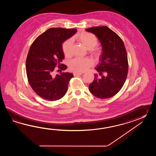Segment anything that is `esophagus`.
I'll use <instances>...</instances> for the list:
<instances>
[{
	"label": "esophagus",
	"mask_w": 156,
	"mask_h": 156,
	"mask_svg": "<svg viewBox=\"0 0 156 156\" xmlns=\"http://www.w3.org/2000/svg\"><path fill=\"white\" fill-rule=\"evenodd\" d=\"M73 76H80L81 75H83V73H73Z\"/></svg>",
	"instance_id": "34e87169"
}]
</instances>
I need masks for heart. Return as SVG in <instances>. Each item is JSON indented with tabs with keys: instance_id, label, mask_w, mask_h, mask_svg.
Segmentation results:
<instances>
[{
	"instance_id": "b5f03b06",
	"label": "heart",
	"mask_w": 156,
	"mask_h": 156,
	"mask_svg": "<svg viewBox=\"0 0 156 156\" xmlns=\"http://www.w3.org/2000/svg\"><path fill=\"white\" fill-rule=\"evenodd\" d=\"M77 41L81 43L86 50H90V53L96 60H99L102 57L103 51L99 48H94L98 44L96 36L92 33L83 32L76 36ZM72 40L67 39L62 44V50L65 56L68 57L71 55ZM93 61L89 58H77L71 61L70 68L76 73H83L93 65Z\"/></svg>"
}]
</instances>
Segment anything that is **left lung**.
<instances>
[{
	"label": "left lung",
	"mask_w": 156,
	"mask_h": 156,
	"mask_svg": "<svg viewBox=\"0 0 156 156\" xmlns=\"http://www.w3.org/2000/svg\"><path fill=\"white\" fill-rule=\"evenodd\" d=\"M94 34L102 46L103 55L96 68L90 92L99 99H108L116 95L122 88L128 71V56L123 41L108 27H94L86 29Z\"/></svg>",
	"instance_id": "left-lung-1"
}]
</instances>
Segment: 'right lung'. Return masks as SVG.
I'll use <instances>...</instances> for the list:
<instances>
[{
    "instance_id": "1",
    "label": "right lung",
    "mask_w": 156,
    "mask_h": 156,
    "mask_svg": "<svg viewBox=\"0 0 156 156\" xmlns=\"http://www.w3.org/2000/svg\"><path fill=\"white\" fill-rule=\"evenodd\" d=\"M76 29L51 28L37 38L32 44L26 60L27 76L30 86L44 99L56 101L67 91L73 73L61 72L67 69L61 63L64 59L62 44L76 32ZM58 66L56 76L53 74Z\"/></svg>"
}]
</instances>
